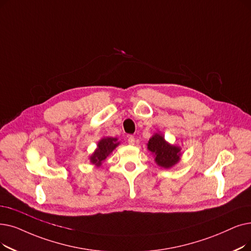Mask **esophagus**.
I'll return each mask as SVG.
<instances>
[{
  "mask_svg": "<svg viewBox=\"0 0 251 251\" xmlns=\"http://www.w3.org/2000/svg\"><path fill=\"white\" fill-rule=\"evenodd\" d=\"M128 144H129V145H132V146L135 144V138H134V136L130 135V136L128 137Z\"/></svg>",
  "mask_w": 251,
  "mask_h": 251,
  "instance_id": "esophagus-1",
  "label": "esophagus"
}]
</instances>
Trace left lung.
Segmentation results:
<instances>
[{"label": "left lung", "mask_w": 251, "mask_h": 251, "mask_svg": "<svg viewBox=\"0 0 251 251\" xmlns=\"http://www.w3.org/2000/svg\"><path fill=\"white\" fill-rule=\"evenodd\" d=\"M147 146L148 150L154 156L156 164L162 168H172L180 161L181 148L169 144L164 135L160 132L154 133Z\"/></svg>", "instance_id": "obj_1"}]
</instances>
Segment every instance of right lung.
Wrapping results in <instances>:
<instances>
[{
    "instance_id": "right-lung-1",
    "label": "right lung",
    "mask_w": 251,
    "mask_h": 251,
    "mask_svg": "<svg viewBox=\"0 0 251 251\" xmlns=\"http://www.w3.org/2000/svg\"><path fill=\"white\" fill-rule=\"evenodd\" d=\"M120 145L117 137H103L99 143H97V148L93 151V154L89 157L90 162L96 167H100L102 164V161L110 156L113 151Z\"/></svg>"
}]
</instances>
